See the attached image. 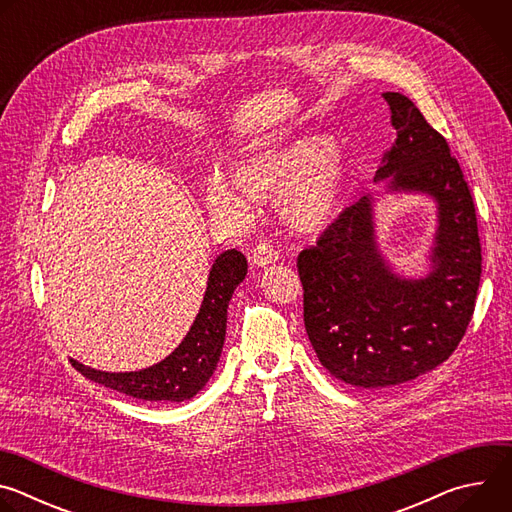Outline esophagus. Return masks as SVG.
<instances>
[{"instance_id":"34e87169","label":"esophagus","mask_w":512,"mask_h":512,"mask_svg":"<svg viewBox=\"0 0 512 512\" xmlns=\"http://www.w3.org/2000/svg\"><path fill=\"white\" fill-rule=\"evenodd\" d=\"M277 259H279L277 251H275L271 245H267V243H259V245H255V249L251 251V263H253L255 267H267V265H271V263H277Z\"/></svg>"}]
</instances>
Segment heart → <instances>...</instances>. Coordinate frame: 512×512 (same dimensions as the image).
<instances>
[{"label": "heart", "mask_w": 512, "mask_h": 512, "mask_svg": "<svg viewBox=\"0 0 512 512\" xmlns=\"http://www.w3.org/2000/svg\"><path fill=\"white\" fill-rule=\"evenodd\" d=\"M350 182V162L338 143L302 135L253 152L229 178L212 176L204 204L216 218L243 223L255 204L277 202L283 225L296 235H320L338 218Z\"/></svg>", "instance_id": "1"}]
</instances>
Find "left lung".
<instances>
[{
  "label": "left lung",
  "mask_w": 512,
  "mask_h": 512,
  "mask_svg": "<svg viewBox=\"0 0 512 512\" xmlns=\"http://www.w3.org/2000/svg\"><path fill=\"white\" fill-rule=\"evenodd\" d=\"M397 137L375 182L385 194L435 204L423 275H403L377 237V192L362 196L304 249V322L322 367L356 389L401 385L433 371L456 350L474 312L482 273L472 194L448 141L401 93H383Z\"/></svg>",
  "instance_id": "left-lung-1"
}]
</instances>
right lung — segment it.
Segmentation results:
<instances>
[{"label":"right lung","mask_w":512,"mask_h":512,"mask_svg":"<svg viewBox=\"0 0 512 512\" xmlns=\"http://www.w3.org/2000/svg\"><path fill=\"white\" fill-rule=\"evenodd\" d=\"M247 275V259L229 249L210 267L200 310L184 340L158 364L131 373L97 371L70 358L83 377L141 401H188L204 389L216 371L227 334V308L233 291Z\"/></svg>","instance_id":"right-lung-1"}]
</instances>
